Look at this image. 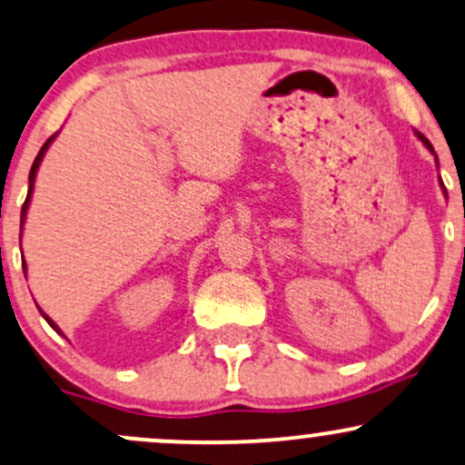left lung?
Listing matches in <instances>:
<instances>
[{"instance_id":"1","label":"left lung","mask_w":465,"mask_h":465,"mask_svg":"<svg viewBox=\"0 0 465 465\" xmlns=\"http://www.w3.org/2000/svg\"><path fill=\"white\" fill-rule=\"evenodd\" d=\"M413 134H416V138H418V141H420V143L424 144V147H427V149L430 151V153H433V155H435V164H438V166H440V162H438V153H435V151H433V144H430V143L427 141V138H424V136H422V134H420V132H413ZM440 188H441V193H444V197H446V188H444V183H441V177H440Z\"/></svg>"}]
</instances>
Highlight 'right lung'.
Here are the masks:
<instances>
[{
	"mask_svg": "<svg viewBox=\"0 0 465 465\" xmlns=\"http://www.w3.org/2000/svg\"><path fill=\"white\" fill-rule=\"evenodd\" d=\"M55 136H58V132L54 134L52 138H49L47 143L43 144L41 147V151H38V155H36V160H35V164H32V169H30V177H27V182H30V186H27V197H25V203H24V208H21V232H24V223H25V218H27V208H30V201H32V193H35V182H36V173H38V166H41V162H43V158H45V153H47V149L52 147V143L55 141ZM24 266H25V262H24ZM38 312H41L43 314V318L45 321L49 322V327L54 329L55 333H60V335H64L63 333V329L58 327V324H55L52 318H49L47 314H45V312L41 310V307H38Z\"/></svg>",
	"mask_w": 465,
	"mask_h": 465,
	"instance_id": "right-lung-1",
	"label": "right lung"
}]
</instances>
